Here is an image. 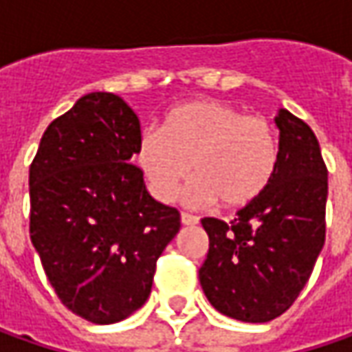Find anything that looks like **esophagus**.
I'll return each instance as SVG.
<instances>
[{"mask_svg": "<svg viewBox=\"0 0 352 352\" xmlns=\"http://www.w3.org/2000/svg\"><path fill=\"white\" fill-rule=\"evenodd\" d=\"M181 222H183L185 226H195V224H199V219H197L195 214L183 212V214H181Z\"/></svg>", "mask_w": 352, "mask_h": 352, "instance_id": "esophagus-1", "label": "esophagus"}]
</instances>
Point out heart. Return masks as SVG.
Masks as SVG:
<instances>
[{
  "label": "heart",
  "instance_id": "b5f03b06",
  "mask_svg": "<svg viewBox=\"0 0 352 352\" xmlns=\"http://www.w3.org/2000/svg\"><path fill=\"white\" fill-rule=\"evenodd\" d=\"M135 161L149 191L171 203L189 175L191 205L244 208L262 197L280 165L278 131L262 116H246L221 100L171 108L161 130L142 131Z\"/></svg>",
  "mask_w": 352,
  "mask_h": 352
}]
</instances>
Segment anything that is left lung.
<instances>
[{
  "mask_svg": "<svg viewBox=\"0 0 352 352\" xmlns=\"http://www.w3.org/2000/svg\"><path fill=\"white\" fill-rule=\"evenodd\" d=\"M280 165L262 197L230 222L206 217L208 254L199 280L210 305L244 323L292 307L325 244L327 167L314 130L287 110L276 116Z\"/></svg>",
  "mask_w": 352,
  "mask_h": 352,
  "instance_id": "1",
  "label": "left lung"
}]
</instances>
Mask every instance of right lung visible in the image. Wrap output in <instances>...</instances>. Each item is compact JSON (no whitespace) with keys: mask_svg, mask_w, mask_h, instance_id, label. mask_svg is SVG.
I'll return each mask as SVG.
<instances>
[{"mask_svg":"<svg viewBox=\"0 0 352 352\" xmlns=\"http://www.w3.org/2000/svg\"><path fill=\"white\" fill-rule=\"evenodd\" d=\"M140 120L112 92H90L45 130L29 167L31 242L54 294L96 325L118 323L151 294L155 264L181 228L130 163Z\"/></svg>","mask_w":352,"mask_h":352,"instance_id":"obj_1","label":"right lung"}]
</instances>
